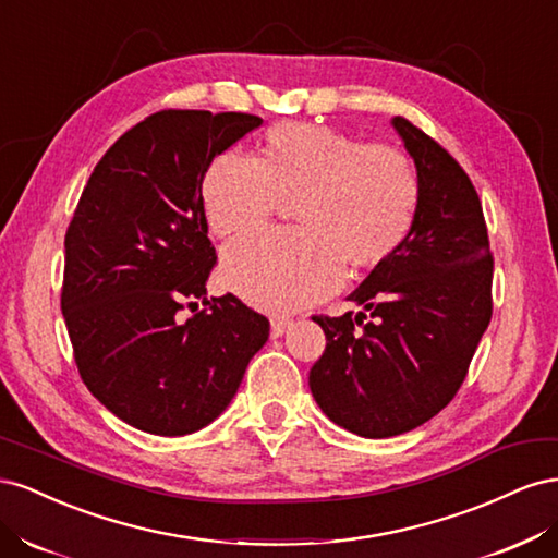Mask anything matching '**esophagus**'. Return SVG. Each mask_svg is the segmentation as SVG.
Returning <instances> with one entry per match:
<instances>
[{"label":"esophagus","mask_w":558,"mask_h":558,"mask_svg":"<svg viewBox=\"0 0 558 558\" xmlns=\"http://www.w3.org/2000/svg\"><path fill=\"white\" fill-rule=\"evenodd\" d=\"M289 326H291V318H283V316L269 320V335H272V340H279V337L289 330Z\"/></svg>","instance_id":"esophagus-1"}]
</instances>
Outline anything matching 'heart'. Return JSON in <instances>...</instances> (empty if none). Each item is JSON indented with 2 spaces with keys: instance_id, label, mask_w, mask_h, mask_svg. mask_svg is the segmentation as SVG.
Here are the masks:
<instances>
[{
  "instance_id": "b5f03b06",
  "label": "heart",
  "mask_w": 558,
  "mask_h": 558,
  "mask_svg": "<svg viewBox=\"0 0 558 558\" xmlns=\"http://www.w3.org/2000/svg\"><path fill=\"white\" fill-rule=\"evenodd\" d=\"M209 228L240 238L293 202L295 228L226 248L221 279L267 312H293L330 295L347 272L386 260L410 230L416 177L400 150L344 132L279 123L253 158L218 156L202 181Z\"/></svg>"
}]
</instances>
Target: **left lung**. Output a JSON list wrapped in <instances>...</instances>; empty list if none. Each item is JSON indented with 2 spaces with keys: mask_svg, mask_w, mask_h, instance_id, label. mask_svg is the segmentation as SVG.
Here are the masks:
<instances>
[{
  "mask_svg": "<svg viewBox=\"0 0 558 558\" xmlns=\"http://www.w3.org/2000/svg\"><path fill=\"white\" fill-rule=\"evenodd\" d=\"M391 125L416 167L412 226L349 295L356 316H314L326 351L310 369L332 424L373 440L447 408L492 320L494 258L475 185L426 132L400 116Z\"/></svg>",
  "mask_w": 558,
  "mask_h": 558,
  "instance_id": "obj_1",
  "label": "left lung"
}]
</instances>
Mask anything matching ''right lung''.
<instances>
[{
  "label": "right lung",
  "instance_id": "right-lung-1",
  "mask_svg": "<svg viewBox=\"0 0 558 558\" xmlns=\"http://www.w3.org/2000/svg\"><path fill=\"white\" fill-rule=\"evenodd\" d=\"M263 118L158 111L97 162L64 238L62 316L83 384L125 424L189 435L221 416L269 320L207 300L216 263L202 181ZM210 310L181 322L184 300Z\"/></svg>",
  "mask_w": 558,
  "mask_h": 558
}]
</instances>
